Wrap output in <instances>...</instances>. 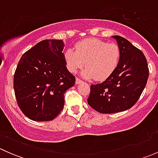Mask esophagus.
I'll list each match as a JSON object with an SVG mask.
<instances>
[{"instance_id":"obj_1","label":"esophagus","mask_w":158,"mask_h":158,"mask_svg":"<svg viewBox=\"0 0 158 158\" xmlns=\"http://www.w3.org/2000/svg\"><path fill=\"white\" fill-rule=\"evenodd\" d=\"M82 81L81 80V79H79V78L76 77V84H80V83H82Z\"/></svg>"}]
</instances>
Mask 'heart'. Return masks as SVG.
<instances>
[{
    "label": "heart",
    "instance_id": "1",
    "mask_svg": "<svg viewBox=\"0 0 158 158\" xmlns=\"http://www.w3.org/2000/svg\"><path fill=\"white\" fill-rule=\"evenodd\" d=\"M76 51L68 49L64 53L66 68L76 73L85 63L86 67L82 76L98 81L107 79L118 66L121 51L115 44H108L100 40L89 38L77 43Z\"/></svg>",
    "mask_w": 158,
    "mask_h": 158
}]
</instances>
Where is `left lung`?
Segmentation results:
<instances>
[{"label":"left lung","mask_w":158,"mask_h":158,"mask_svg":"<svg viewBox=\"0 0 158 158\" xmlns=\"http://www.w3.org/2000/svg\"><path fill=\"white\" fill-rule=\"evenodd\" d=\"M121 51L118 66L102 83L92 85L88 104L103 114L131 109L138 102L149 76L144 53L125 38L113 36Z\"/></svg>","instance_id":"1"}]
</instances>
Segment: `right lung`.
Instances as JSON below:
<instances>
[{"label":"right lung","instance_id":"add662e5","mask_svg":"<svg viewBox=\"0 0 158 158\" xmlns=\"http://www.w3.org/2000/svg\"><path fill=\"white\" fill-rule=\"evenodd\" d=\"M62 40H45L23 54L14 76L22 112L33 121L55 118L64 106V94L76 78L66 67Z\"/></svg>","mask_w":158,"mask_h":158}]
</instances>
